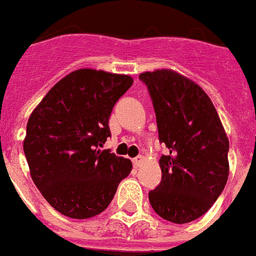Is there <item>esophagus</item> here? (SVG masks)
I'll list each match as a JSON object with an SVG mask.
<instances>
[{"label": "esophagus", "mask_w": 256, "mask_h": 256, "mask_svg": "<svg viewBox=\"0 0 256 256\" xmlns=\"http://www.w3.org/2000/svg\"><path fill=\"white\" fill-rule=\"evenodd\" d=\"M142 162H144L142 156H137L136 158H133V164H134V166H136V168H138V166H141V164H142Z\"/></svg>", "instance_id": "34e87169"}]
</instances>
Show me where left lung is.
Wrapping results in <instances>:
<instances>
[{
    "mask_svg": "<svg viewBox=\"0 0 256 256\" xmlns=\"http://www.w3.org/2000/svg\"><path fill=\"white\" fill-rule=\"evenodd\" d=\"M156 114L162 182L149 202L162 218L186 224L200 218L224 190L229 175V141L205 90L172 70L140 74Z\"/></svg>",
    "mask_w": 256,
    "mask_h": 256,
    "instance_id": "8db88e82",
    "label": "left lung"
}]
</instances>
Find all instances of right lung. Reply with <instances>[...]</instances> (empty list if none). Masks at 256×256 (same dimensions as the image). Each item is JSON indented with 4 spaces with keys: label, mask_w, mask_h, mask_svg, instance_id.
Instances as JSON below:
<instances>
[{
    "label": "right lung",
    "mask_w": 256,
    "mask_h": 256,
    "mask_svg": "<svg viewBox=\"0 0 256 256\" xmlns=\"http://www.w3.org/2000/svg\"><path fill=\"white\" fill-rule=\"evenodd\" d=\"M130 76L80 69L58 81L27 123L24 153L34 183L56 210L90 218L111 204L132 162L110 149L108 120Z\"/></svg>",
    "instance_id": "right-lung-1"
}]
</instances>
